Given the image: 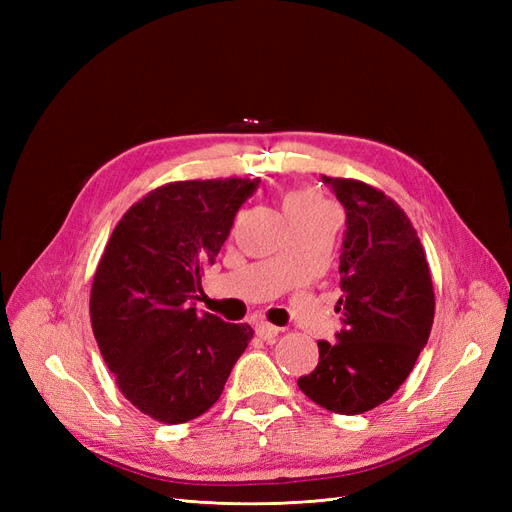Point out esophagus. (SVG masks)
Wrapping results in <instances>:
<instances>
[{
    "label": "esophagus",
    "mask_w": 512,
    "mask_h": 512,
    "mask_svg": "<svg viewBox=\"0 0 512 512\" xmlns=\"http://www.w3.org/2000/svg\"><path fill=\"white\" fill-rule=\"evenodd\" d=\"M256 333H258L262 339H265V342H271L273 337L280 335V329L273 327V324H269V322H256Z\"/></svg>",
    "instance_id": "esophagus-1"
}]
</instances>
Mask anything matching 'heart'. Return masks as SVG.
<instances>
[{"instance_id":"1","label":"heart","mask_w":512,"mask_h":512,"mask_svg":"<svg viewBox=\"0 0 512 512\" xmlns=\"http://www.w3.org/2000/svg\"><path fill=\"white\" fill-rule=\"evenodd\" d=\"M324 209H329V205L324 203L318 194L309 190H292L284 198V211L288 218H294V215H303V213H316Z\"/></svg>"}]
</instances>
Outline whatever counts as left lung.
Returning <instances> with one entry per match:
<instances>
[{
  "mask_svg": "<svg viewBox=\"0 0 512 512\" xmlns=\"http://www.w3.org/2000/svg\"><path fill=\"white\" fill-rule=\"evenodd\" d=\"M346 209L339 256L344 297L339 342H318L320 359L299 389L337 414H363L406 382L425 348L436 294L425 250L393 198L359 179L322 177Z\"/></svg>",
  "mask_w": 512,
  "mask_h": 512,
  "instance_id": "1",
  "label": "left lung"
}]
</instances>
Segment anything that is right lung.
I'll list each match as a JSON object with an SVG mask.
<instances>
[{
	"label": "right lung",
	"instance_id": "obj_1",
	"mask_svg": "<svg viewBox=\"0 0 512 512\" xmlns=\"http://www.w3.org/2000/svg\"><path fill=\"white\" fill-rule=\"evenodd\" d=\"M258 183L160 185L123 213L104 247L91 284V329L123 397L160 423L205 414L254 335L250 324L200 314L190 301Z\"/></svg>",
	"mask_w": 512,
	"mask_h": 512
}]
</instances>
